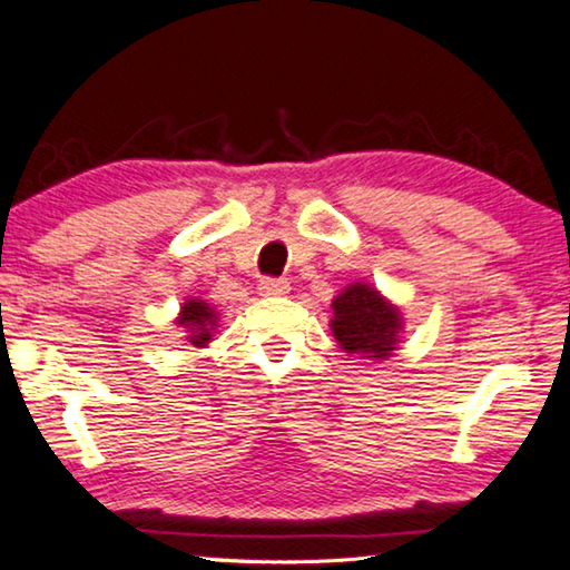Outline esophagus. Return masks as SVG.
<instances>
[{
  "instance_id": "1",
  "label": "esophagus",
  "mask_w": 570,
  "mask_h": 570,
  "mask_svg": "<svg viewBox=\"0 0 570 570\" xmlns=\"http://www.w3.org/2000/svg\"><path fill=\"white\" fill-rule=\"evenodd\" d=\"M257 291L265 297H277V295H285L287 291H291V283H287L285 277H262Z\"/></svg>"
}]
</instances>
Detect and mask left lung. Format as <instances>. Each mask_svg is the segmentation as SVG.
I'll use <instances>...</instances> for the list:
<instances>
[{
  "instance_id": "1",
  "label": "left lung",
  "mask_w": 570,
  "mask_h": 570,
  "mask_svg": "<svg viewBox=\"0 0 570 570\" xmlns=\"http://www.w3.org/2000/svg\"><path fill=\"white\" fill-rule=\"evenodd\" d=\"M331 308V331L346 354L387 358L397 348L402 334L400 308L372 285H348L334 297Z\"/></svg>"
}]
</instances>
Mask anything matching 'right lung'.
<instances>
[{
    "label": "right lung",
    "mask_w": 570,
    "mask_h": 570,
    "mask_svg": "<svg viewBox=\"0 0 570 570\" xmlns=\"http://www.w3.org/2000/svg\"><path fill=\"white\" fill-rule=\"evenodd\" d=\"M218 315L216 311L208 305L206 301H196V297H188L186 303L180 305V313H178V326L186 328V338L190 341L194 346H206L208 341H212L214 334V326H216Z\"/></svg>",
    "instance_id": "right-lung-1"
}]
</instances>
